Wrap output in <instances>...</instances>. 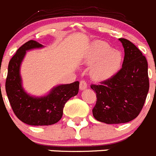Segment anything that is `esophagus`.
Returning a JSON list of instances; mask_svg holds the SVG:
<instances>
[{
  "label": "esophagus",
  "mask_w": 156,
  "mask_h": 156,
  "mask_svg": "<svg viewBox=\"0 0 156 156\" xmlns=\"http://www.w3.org/2000/svg\"><path fill=\"white\" fill-rule=\"evenodd\" d=\"M87 87V82L85 80H81L80 82V89L81 90H85L86 88Z\"/></svg>",
  "instance_id": "obj_1"
}]
</instances>
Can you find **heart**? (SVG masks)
<instances>
[{
    "instance_id": "b5f03b06",
    "label": "heart",
    "mask_w": 156,
    "mask_h": 156,
    "mask_svg": "<svg viewBox=\"0 0 156 156\" xmlns=\"http://www.w3.org/2000/svg\"><path fill=\"white\" fill-rule=\"evenodd\" d=\"M123 61L120 51L113 50L109 44L101 41H94L88 49L85 62L94 65L91 76L94 80L108 79L119 71Z\"/></svg>"
}]
</instances>
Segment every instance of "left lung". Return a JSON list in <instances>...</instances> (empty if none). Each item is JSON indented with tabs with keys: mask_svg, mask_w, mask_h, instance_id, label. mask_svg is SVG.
<instances>
[{
	"mask_svg": "<svg viewBox=\"0 0 156 156\" xmlns=\"http://www.w3.org/2000/svg\"><path fill=\"white\" fill-rule=\"evenodd\" d=\"M119 40L125 53L122 68L100 84L90 85L97 97L92 110L94 117L107 124L124 123L135 119L149 90L146 58L133 43L124 38Z\"/></svg>",
	"mask_w": 156,
	"mask_h": 156,
	"instance_id": "left-lung-1",
	"label": "left lung"
}]
</instances>
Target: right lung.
I'll use <instances>...</instances> for the list:
<instances>
[{"label":"right lung","instance_id":"obj_1","mask_svg":"<svg viewBox=\"0 0 156 156\" xmlns=\"http://www.w3.org/2000/svg\"><path fill=\"white\" fill-rule=\"evenodd\" d=\"M41 48L43 45L33 40L20 47L9 62L5 82L14 113L22 122L31 126H48L58 122L62 117L65 104L79 91V81L58 85L43 97H34L25 91L22 86L20 66L27 51Z\"/></svg>","mask_w":156,"mask_h":156}]
</instances>
